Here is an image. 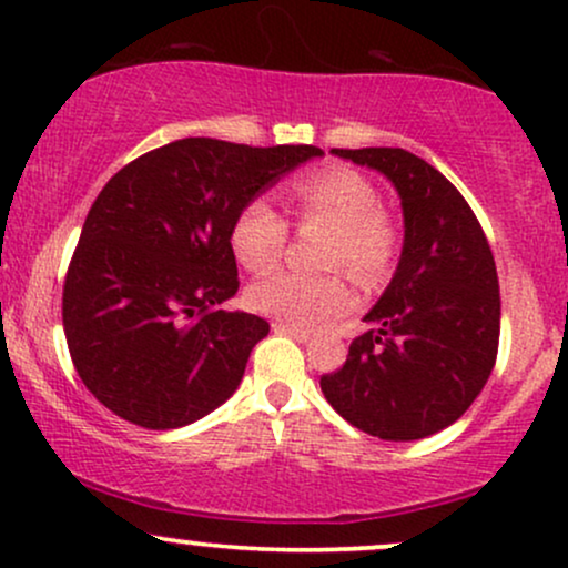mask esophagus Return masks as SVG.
Wrapping results in <instances>:
<instances>
[{
	"label": "esophagus",
	"instance_id": "1",
	"mask_svg": "<svg viewBox=\"0 0 568 568\" xmlns=\"http://www.w3.org/2000/svg\"><path fill=\"white\" fill-rule=\"evenodd\" d=\"M272 331H275V334H285V336H291V338H296V342H302V344H306L312 338V334L310 331H304V328H296V325H291V323H272Z\"/></svg>",
	"mask_w": 568,
	"mask_h": 568
}]
</instances>
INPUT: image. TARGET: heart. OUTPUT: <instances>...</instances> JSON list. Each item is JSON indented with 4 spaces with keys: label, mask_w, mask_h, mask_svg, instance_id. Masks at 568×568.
Returning a JSON list of instances; mask_svg holds the SVG:
<instances>
[{
    "label": "heart",
    "mask_w": 568,
    "mask_h": 568,
    "mask_svg": "<svg viewBox=\"0 0 568 568\" xmlns=\"http://www.w3.org/2000/svg\"><path fill=\"white\" fill-rule=\"evenodd\" d=\"M288 200L302 221L334 226L328 264H344L363 283H374L395 256V226L379 211V194L366 175L349 168H321L291 181ZM288 224L266 200H251L232 226V247L240 264L270 270L283 256ZM247 302L262 315L296 328H317L342 315L352 293L336 275H304L280 270L251 285Z\"/></svg>",
    "instance_id": "b5f03b06"
}]
</instances>
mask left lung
Masks as SVG:
<instances>
[{"instance_id":"8db88e82","label":"left lung","mask_w":568,"mask_h":568,"mask_svg":"<svg viewBox=\"0 0 568 568\" xmlns=\"http://www.w3.org/2000/svg\"><path fill=\"white\" fill-rule=\"evenodd\" d=\"M382 173L403 211L395 275L349 344L325 400L382 440H419L454 425L491 376L499 347V280L491 247L465 197L406 149H334Z\"/></svg>"}]
</instances>
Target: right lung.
<instances>
[{
    "mask_svg": "<svg viewBox=\"0 0 568 568\" xmlns=\"http://www.w3.org/2000/svg\"><path fill=\"white\" fill-rule=\"evenodd\" d=\"M317 146L181 139L101 189L63 285V331L84 387L120 419L175 429L240 387L270 323L221 310L237 293L232 226Z\"/></svg>",
    "mask_w": 568,
    "mask_h": 568,
    "instance_id": "right-lung-1",
    "label": "right lung"
}]
</instances>
